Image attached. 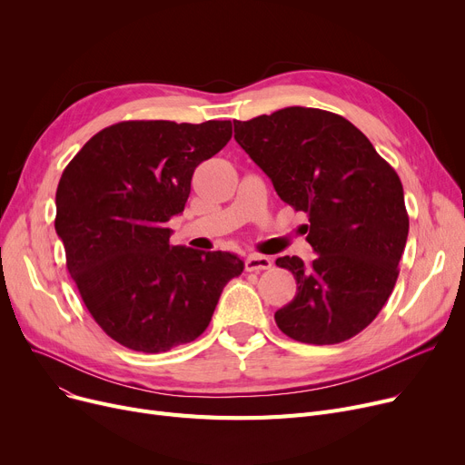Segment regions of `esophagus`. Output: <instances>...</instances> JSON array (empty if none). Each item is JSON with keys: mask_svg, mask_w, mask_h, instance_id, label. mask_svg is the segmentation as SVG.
<instances>
[{"mask_svg": "<svg viewBox=\"0 0 465 465\" xmlns=\"http://www.w3.org/2000/svg\"><path fill=\"white\" fill-rule=\"evenodd\" d=\"M272 265H273L272 258H267V256H263V254H251V256L247 258V262H245V270L258 273V272L270 270Z\"/></svg>", "mask_w": 465, "mask_h": 465, "instance_id": "1", "label": "esophagus"}]
</instances>
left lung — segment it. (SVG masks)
I'll return each mask as SVG.
<instances>
[{
	"instance_id": "8db88e82",
	"label": "left lung",
	"mask_w": 465,
	"mask_h": 465,
	"mask_svg": "<svg viewBox=\"0 0 465 465\" xmlns=\"http://www.w3.org/2000/svg\"><path fill=\"white\" fill-rule=\"evenodd\" d=\"M235 141L272 179L279 198L309 216L316 258H277L298 292L275 312L282 333L335 345L368 328L398 281L409 216L403 186L370 139L343 116L286 107L233 120Z\"/></svg>"
}]
</instances>
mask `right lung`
Here are the masks:
<instances>
[{"mask_svg": "<svg viewBox=\"0 0 465 465\" xmlns=\"http://www.w3.org/2000/svg\"><path fill=\"white\" fill-rule=\"evenodd\" d=\"M232 139L230 120L118 122L77 153L56 190L67 272L100 328L137 352L200 337L245 263L232 252L169 245L193 169Z\"/></svg>", "mask_w": 465, "mask_h": 465, "instance_id": "right-lung-1", "label": "right lung"}]
</instances>
